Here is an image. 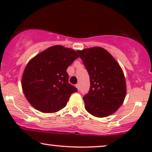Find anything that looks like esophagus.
<instances>
[{
  "label": "esophagus",
  "instance_id": "esophagus-1",
  "mask_svg": "<svg viewBox=\"0 0 152 152\" xmlns=\"http://www.w3.org/2000/svg\"><path fill=\"white\" fill-rule=\"evenodd\" d=\"M76 87H77V90L78 91H80V84H76V86H75Z\"/></svg>",
  "mask_w": 152,
  "mask_h": 152
}]
</instances>
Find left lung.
Masks as SVG:
<instances>
[{"mask_svg": "<svg viewBox=\"0 0 152 152\" xmlns=\"http://www.w3.org/2000/svg\"><path fill=\"white\" fill-rule=\"evenodd\" d=\"M90 77V90L83 97L85 109L98 118L111 115L122 104L126 82L121 67L101 47L77 50Z\"/></svg>", "mask_w": 152, "mask_h": 152, "instance_id": "left-lung-1", "label": "left lung"}]
</instances>
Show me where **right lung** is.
<instances>
[{
	"mask_svg": "<svg viewBox=\"0 0 152 152\" xmlns=\"http://www.w3.org/2000/svg\"><path fill=\"white\" fill-rule=\"evenodd\" d=\"M74 50L62 45L50 47L30 60L25 68L21 85L26 99L43 113L64 108L77 89L68 83V66L78 58Z\"/></svg>",
	"mask_w": 152,
	"mask_h": 152,
	"instance_id": "right-lung-1",
	"label": "right lung"
}]
</instances>
